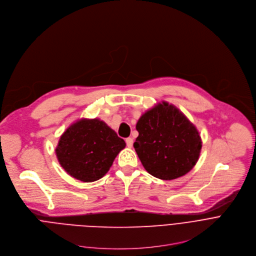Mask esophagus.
<instances>
[{
  "mask_svg": "<svg viewBox=\"0 0 256 256\" xmlns=\"http://www.w3.org/2000/svg\"><path fill=\"white\" fill-rule=\"evenodd\" d=\"M126 144H127V146H128L129 148H131L132 145H133V139H132L131 137L126 138Z\"/></svg>",
  "mask_w": 256,
  "mask_h": 256,
  "instance_id": "34e87169",
  "label": "esophagus"
}]
</instances>
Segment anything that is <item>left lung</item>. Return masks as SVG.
I'll return each instance as SVG.
<instances>
[{
  "label": "left lung",
  "instance_id": "obj_1",
  "mask_svg": "<svg viewBox=\"0 0 256 256\" xmlns=\"http://www.w3.org/2000/svg\"><path fill=\"white\" fill-rule=\"evenodd\" d=\"M133 146L148 174L170 180L196 164L202 140L194 125L174 105L162 102L145 112L136 124Z\"/></svg>",
  "mask_w": 256,
  "mask_h": 256
}]
</instances>
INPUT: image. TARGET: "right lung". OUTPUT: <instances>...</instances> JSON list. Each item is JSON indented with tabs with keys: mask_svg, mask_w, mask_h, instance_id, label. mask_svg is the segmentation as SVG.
I'll list each match as a JSON object with an SVG mask.
<instances>
[{
	"mask_svg": "<svg viewBox=\"0 0 256 256\" xmlns=\"http://www.w3.org/2000/svg\"><path fill=\"white\" fill-rule=\"evenodd\" d=\"M125 146V141L104 121L80 119L60 136L56 153L60 166L70 176L92 182L109 172Z\"/></svg>",
	"mask_w": 256,
	"mask_h": 256,
	"instance_id": "add662e5",
	"label": "right lung"
}]
</instances>
